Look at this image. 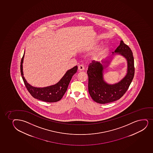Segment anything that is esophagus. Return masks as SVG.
<instances>
[{"mask_svg":"<svg viewBox=\"0 0 153 153\" xmlns=\"http://www.w3.org/2000/svg\"><path fill=\"white\" fill-rule=\"evenodd\" d=\"M85 67L83 65H79V66H78V69L79 70V71H82V70H84Z\"/></svg>","mask_w":153,"mask_h":153,"instance_id":"1","label":"esophagus"}]
</instances>
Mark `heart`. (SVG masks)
Instances as JSON below:
<instances>
[{
  "label": "heart",
  "mask_w": 153,
  "mask_h": 153,
  "mask_svg": "<svg viewBox=\"0 0 153 153\" xmlns=\"http://www.w3.org/2000/svg\"><path fill=\"white\" fill-rule=\"evenodd\" d=\"M102 51H103V48H101V49H100V51H98V53H97L94 56V59H97V58H98V56H100V55H102Z\"/></svg>",
  "instance_id": "b5f03b06"
}]
</instances>
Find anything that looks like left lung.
<instances>
[{
	"instance_id": "8db88e82",
	"label": "left lung",
	"mask_w": 153,
	"mask_h": 153,
	"mask_svg": "<svg viewBox=\"0 0 153 153\" xmlns=\"http://www.w3.org/2000/svg\"><path fill=\"white\" fill-rule=\"evenodd\" d=\"M124 56L128 63L126 76L121 81L115 84L105 83L103 78L104 65L100 62L92 61L88 66V91L94 101L99 104H107L119 100L128 89L133 79L135 68L131 49L121 40L120 45L114 51ZM113 55L114 53L113 52ZM109 63V61L102 62Z\"/></svg>"
}]
</instances>
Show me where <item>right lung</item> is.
<instances>
[{
    "instance_id": "1",
    "label": "right lung",
    "mask_w": 153,
    "mask_h": 153,
    "mask_svg": "<svg viewBox=\"0 0 153 153\" xmlns=\"http://www.w3.org/2000/svg\"><path fill=\"white\" fill-rule=\"evenodd\" d=\"M24 56L25 53L21 59L20 71L25 86L32 97L39 100L48 102H56L61 100L67 90L72 76L77 71V66L68 70L61 79H60V81L56 83V84L44 88H37L30 85L25 80L23 76L22 63Z\"/></svg>"
}]
</instances>
